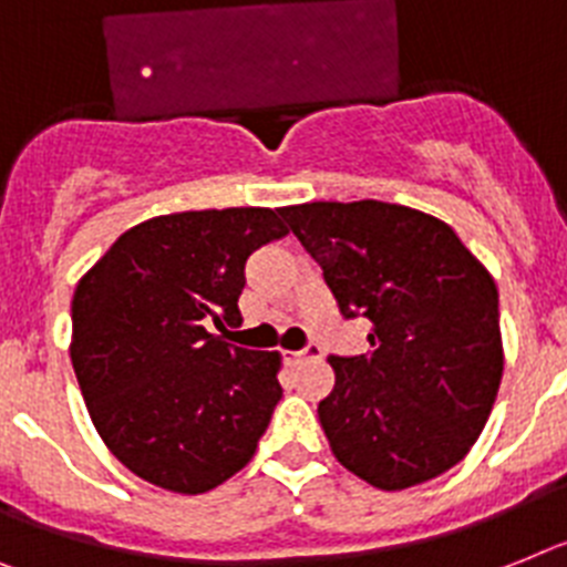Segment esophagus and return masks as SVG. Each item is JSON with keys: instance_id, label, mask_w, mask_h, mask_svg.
I'll list each match as a JSON object with an SVG mask.
<instances>
[{"instance_id": "1", "label": "esophagus", "mask_w": 567, "mask_h": 567, "mask_svg": "<svg viewBox=\"0 0 567 567\" xmlns=\"http://www.w3.org/2000/svg\"><path fill=\"white\" fill-rule=\"evenodd\" d=\"M322 357V349L317 346V342H311V346H306L302 351H291V360L293 363H302V360H320Z\"/></svg>"}]
</instances>
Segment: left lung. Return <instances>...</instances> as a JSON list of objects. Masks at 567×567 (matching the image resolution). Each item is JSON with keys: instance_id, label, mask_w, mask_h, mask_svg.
Listing matches in <instances>:
<instances>
[{"instance_id": "8db88e82", "label": "left lung", "mask_w": 567, "mask_h": 567, "mask_svg": "<svg viewBox=\"0 0 567 567\" xmlns=\"http://www.w3.org/2000/svg\"><path fill=\"white\" fill-rule=\"evenodd\" d=\"M342 317L372 322L365 354L328 357L320 401L331 453L378 489L455 467L482 435L502 383L493 276L441 218L386 202L282 207Z\"/></svg>"}]
</instances>
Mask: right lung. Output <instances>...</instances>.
I'll list each match as a JSON object with an SVG mask.
<instances>
[{
  "instance_id": "1",
  "label": "right lung",
  "mask_w": 567,
  "mask_h": 567,
  "mask_svg": "<svg viewBox=\"0 0 567 567\" xmlns=\"http://www.w3.org/2000/svg\"><path fill=\"white\" fill-rule=\"evenodd\" d=\"M279 210L141 221L71 299V365L94 430L137 478L198 496L254 458L282 398L276 351L227 342L247 256L282 239Z\"/></svg>"
}]
</instances>
